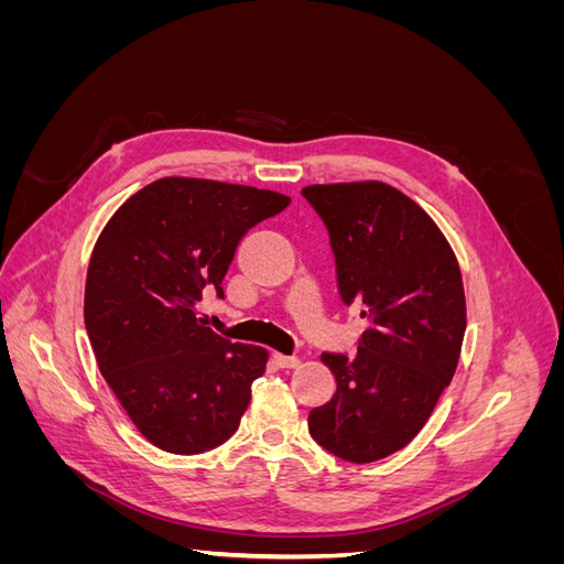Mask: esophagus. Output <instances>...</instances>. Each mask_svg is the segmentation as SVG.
Wrapping results in <instances>:
<instances>
[{"label":"esophagus","instance_id":"1","mask_svg":"<svg viewBox=\"0 0 564 564\" xmlns=\"http://www.w3.org/2000/svg\"><path fill=\"white\" fill-rule=\"evenodd\" d=\"M272 357H275V362H278L280 367H284V369H292V367H296V365H299V357H296V355H282V352H275Z\"/></svg>","mask_w":564,"mask_h":564}]
</instances>
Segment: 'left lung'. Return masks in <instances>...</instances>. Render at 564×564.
<instances>
[{
	"instance_id": "1",
	"label": "left lung",
	"mask_w": 564,
	"mask_h": 564,
	"mask_svg": "<svg viewBox=\"0 0 564 564\" xmlns=\"http://www.w3.org/2000/svg\"><path fill=\"white\" fill-rule=\"evenodd\" d=\"M324 220L340 301L367 329L352 357L324 352L334 398L308 416L319 447L371 464L409 445L454 377L466 334L456 256L414 199L381 181L308 185Z\"/></svg>"
}]
</instances>
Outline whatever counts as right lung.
<instances>
[{"mask_svg": "<svg viewBox=\"0 0 564 564\" xmlns=\"http://www.w3.org/2000/svg\"><path fill=\"white\" fill-rule=\"evenodd\" d=\"M286 195L169 176L115 212L94 247L84 324L119 404L152 445L202 454L237 431L268 350L232 344L195 315L202 289L224 299L242 237Z\"/></svg>", "mask_w": 564, "mask_h": 564, "instance_id": "1", "label": "right lung"}]
</instances>
